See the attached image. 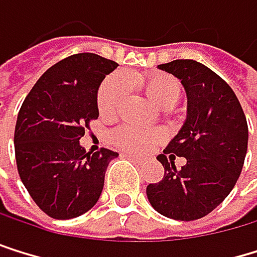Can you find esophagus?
<instances>
[{"label":"esophagus","instance_id":"34e87169","mask_svg":"<svg viewBox=\"0 0 257 257\" xmlns=\"http://www.w3.org/2000/svg\"><path fill=\"white\" fill-rule=\"evenodd\" d=\"M126 157L130 159V160H133V162H136V163H139V165H142V163L145 162L142 157H137V156H134V154H126Z\"/></svg>","mask_w":257,"mask_h":257}]
</instances>
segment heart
<instances>
[{
	"label": "heart",
	"instance_id": "1",
	"mask_svg": "<svg viewBox=\"0 0 257 257\" xmlns=\"http://www.w3.org/2000/svg\"><path fill=\"white\" fill-rule=\"evenodd\" d=\"M148 98L154 104L165 107L174 106L180 97V84L176 78L166 74H151L139 78ZM127 87L120 75L107 77L98 89L97 104L101 115H115L126 98ZM163 131L156 127H145L127 123L120 126L114 133L115 143L124 151L134 154H146L153 146L163 139Z\"/></svg>",
	"mask_w": 257,
	"mask_h": 257
}]
</instances>
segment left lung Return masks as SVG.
I'll use <instances>...</instances> for the list:
<instances>
[{
  "label": "left lung",
  "instance_id": "left-lung-1",
  "mask_svg": "<svg viewBox=\"0 0 257 257\" xmlns=\"http://www.w3.org/2000/svg\"><path fill=\"white\" fill-rule=\"evenodd\" d=\"M157 67L180 80L188 101L177 136L157 156L165 176L146 186V196L165 217L196 220L234 188L246 156L248 126L236 94L210 67L194 60ZM174 155L187 159L180 170H175Z\"/></svg>",
  "mask_w": 257,
  "mask_h": 257
}]
</instances>
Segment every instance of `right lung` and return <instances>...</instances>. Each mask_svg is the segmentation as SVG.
<instances>
[{
  "instance_id": "obj_1",
  "label": "right lung",
  "mask_w": 257,
  "mask_h": 257,
  "mask_svg": "<svg viewBox=\"0 0 257 257\" xmlns=\"http://www.w3.org/2000/svg\"><path fill=\"white\" fill-rule=\"evenodd\" d=\"M118 64L97 54L67 57L40 77L18 112L15 157L26 190L54 219H72L98 202L107 165L118 153L80 145L98 117L101 81Z\"/></svg>"
}]
</instances>
